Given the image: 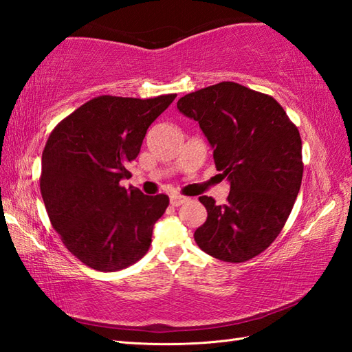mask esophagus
<instances>
[{"instance_id":"obj_1","label":"esophagus","mask_w":352,"mask_h":352,"mask_svg":"<svg viewBox=\"0 0 352 352\" xmlns=\"http://www.w3.org/2000/svg\"><path fill=\"white\" fill-rule=\"evenodd\" d=\"M170 204L174 206V207H178V206H182V204H184V203H188L189 201V198H186V197H182V195H170Z\"/></svg>"}]
</instances>
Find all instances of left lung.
<instances>
[{
  "instance_id": "8db88e82",
  "label": "left lung",
  "mask_w": 352,
  "mask_h": 352,
  "mask_svg": "<svg viewBox=\"0 0 352 352\" xmlns=\"http://www.w3.org/2000/svg\"><path fill=\"white\" fill-rule=\"evenodd\" d=\"M177 109L199 124L230 183L227 204L199 197L207 221L195 242L230 263L258 256L280 234L301 188L300 131L272 96L233 81L184 95Z\"/></svg>"
}]
</instances>
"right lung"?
<instances>
[{"label":"right lung","instance_id":"add662e5","mask_svg":"<svg viewBox=\"0 0 352 352\" xmlns=\"http://www.w3.org/2000/svg\"><path fill=\"white\" fill-rule=\"evenodd\" d=\"M175 94L139 100L98 96L58 124L42 153L41 193L52 227L80 261L101 272L136 263L169 204L121 180L130 178L148 126Z\"/></svg>","mask_w":352,"mask_h":352}]
</instances>
